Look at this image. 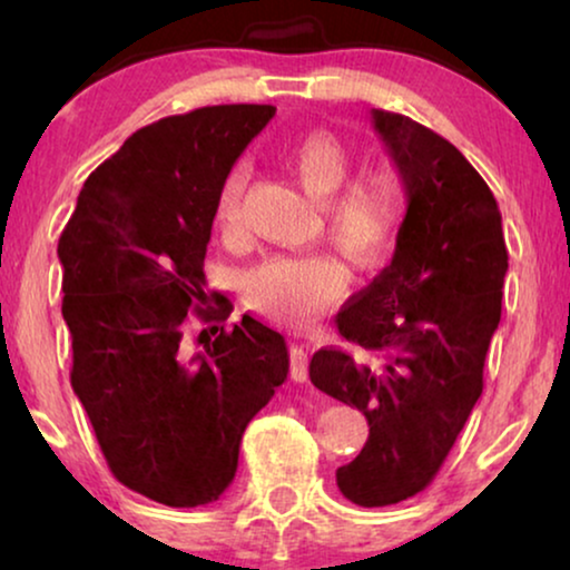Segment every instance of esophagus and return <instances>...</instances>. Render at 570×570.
I'll list each match as a JSON object with an SVG mask.
<instances>
[{"label":"esophagus","instance_id":"esophagus-1","mask_svg":"<svg viewBox=\"0 0 570 570\" xmlns=\"http://www.w3.org/2000/svg\"><path fill=\"white\" fill-rule=\"evenodd\" d=\"M291 379L298 384L308 379V347L301 342H291Z\"/></svg>","mask_w":570,"mask_h":570}]
</instances>
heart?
<instances>
[{
  "label": "heart",
  "instance_id": "obj_1",
  "mask_svg": "<svg viewBox=\"0 0 570 570\" xmlns=\"http://www.w3.org/2000/svg\"><path fill=\"white\" fill-rule=\"evenodd\" d=\"M283 158L298 181L322 199L330 238L361 269L379 267L392 252L404 217L400 176L371 168L351 176L353 153L332 131L314 129L295 137ZM248 181L246 163H236L217 186L215 225L223 236L240 228V199ZM350 272L330 252L272 254L248 272V306L277 322L306 326L347 291Z\"/></svg>",
  "mask_w": 570,
  "mask_h": 570
}]
</instances>
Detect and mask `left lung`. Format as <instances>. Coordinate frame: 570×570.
<instances>
[{"instance_id":"1","label":"left lung","mask_w":570,"mask_h":570,"mask_svg":"<svg viewBox=\"0 0 570 570\" xmlns=\"http://www.w3.org/2000/svg\"><path fill=\"white\" fill-rule=\"evenodd\" d=\"M373 129L407 215L392 264L337 314L365 357L324 347L308 365L311 384L368 420L363 451L337 470L342 495L363 509L407 501L441 470L482 394L509 272L501 209L470 160L402 114L373 108Z\"/></svg>"}]
</instances>
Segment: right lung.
Returning <instances> with one entry per match:
<instances>
[{"mask_svg":"<svg viewBox=\"0 0 570 570\" xmlns=\"http://www.w3.org/2000/svg\"><path fill=\"white\" fill-rule=\"evenodd\" d=\"M275 106H205L137 129L85 181L59 238L72 389L114 478L174 509L213 503L246 425L287 379L285 337L252 316L191 353L215 194Z\"/></svg>","mask_w":570,"mask_h":570,"instance_id":"right-lung-1","label":"right lung"}]
</instances>
